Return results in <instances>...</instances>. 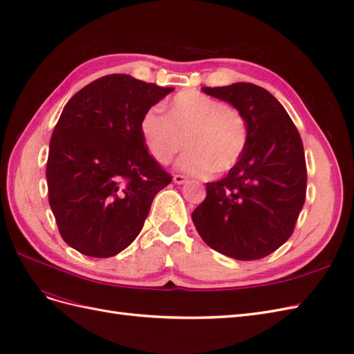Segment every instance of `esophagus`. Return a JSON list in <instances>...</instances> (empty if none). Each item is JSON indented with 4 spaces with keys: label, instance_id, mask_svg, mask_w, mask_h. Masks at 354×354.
<instances>
[{
    "label": "esophagus",
    "instance_id": "esophagus-1",
    "mask_svg": "<svg viewBox=\"0 0 354 354\" xmlns=\"http://www.w3.org/2000/svg\"><path fill=\"white\" fill-rule=\"evenodd\" d=\"M186 181H187L186 176H181V174L174 176V183H177V185H183V183H186Z\"/></svg>",
    "mask_w": 354,
    "mask_h": 354
}]
</instances>
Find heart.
I'll return each mask as SVG.
<instances>
[{
  "mask_svg": "<svg viewBox=\"0 0 354 354\" xmlns=\"http://www.w3.org/2000/svg\"><path fill=\"white\" fill-rule=\"evenodd\" d=\"M143 143L159 164L168 165L185 149L178 168L192 176L230 171L248 145L242 112L195 90L177 93L165 104V118L147 111L140 120Z\"/></svg>",
  "mask_w": 354,
  "mask_h": 354,
  "instance_id": "b5f03b06",
  "label": "heart"
}]
</instances>
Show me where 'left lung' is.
Returning a JSON list of instances; mask_svg holds the SVG:
<instances>
[{
  "label": "left lung",
  "mask_w": 354,
  "mask_h": 354,
  "mask_svg": "<svg viewBox=\"0 0 354 354\" xmlns=\"http://www.w3.org/2000/svg\"><path fill=\"white\" fill-rule=\"evenodd\" d=\"M201 90L242 112L248 145L226 177L207 183V198L192 220L212 250L243 261L263 259L291 238L304 205L301 137L283 106L259 85Z\"/></svg>",
  "instance_id": "obj_1"
}]
</instances>
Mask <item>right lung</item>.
I'll return each mask as SVG.
<instances>
[{
  "label": "right lung",
  "instance_id": "right-lung-1",
  "mask_svg": "<svg viewBox=\"0 0 354 354\" xmlns=\"http://www.w3.org/2000/svg\"><path fill=\"white\" fill-rule=\"evenodd\" d=\"M173 88L106 75L66 103L50 140L48 202L60 236L84 255H116L140 233L173 176L149 153L142 116Z\"/></svg>",
  "mask_w": 354,
  "mask_h": 354
}]
</instances>
